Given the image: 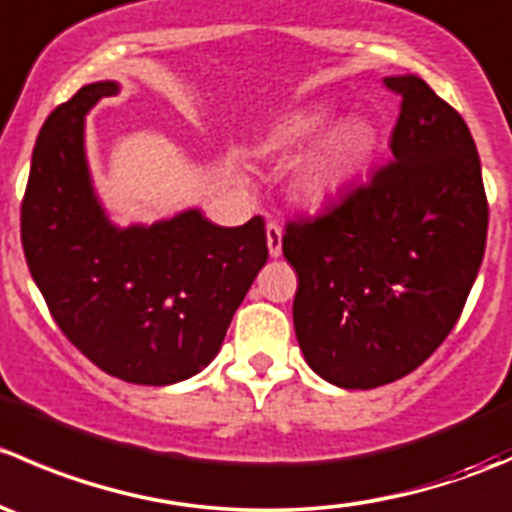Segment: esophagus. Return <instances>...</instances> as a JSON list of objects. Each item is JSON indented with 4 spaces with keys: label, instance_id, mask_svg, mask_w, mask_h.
<instances>
[{
    "label": "esophagus",
    "instance_id": "1",
    "mask_svg": "<svg viewBox=\"0 0 512 512\" xmlns=\"http://www.w3.org/2000/svg\"><path fill=\"white\" fill-rule=\"evenodd\" d=\"M267 247L272 257L282 255V227L277 223H267Z\"/></svg>",
    "mask_w": 512,
    "mask_h": 512
}]
</instances>
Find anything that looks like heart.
<instances>
[{"label": "heart", "mask_w": 512, "mask_h": 512, "mask_svg": "<svg viewBox=\"0 0 512 512\" xmlns=\"http://www.w3.org/2000/svg\"><path fill=\"white\" fill-rule=\"evenodd\" d=\"M327 123V113L314 111L309 116L299 118L289 136L292 141H304L312 133ZM371 148V128L361 121H347L339 128H334L322 146L317 148L312 160H309L307 170H304L302 180H299V193L309 200V203H324L332 198L349 178L361 160L366 158Z\"/></svg>", "instance_id": "obj_1"}]
</instances>
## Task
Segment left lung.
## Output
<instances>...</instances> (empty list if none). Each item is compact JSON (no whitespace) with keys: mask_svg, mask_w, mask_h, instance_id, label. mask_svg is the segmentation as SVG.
Listing matches in <instances>:
<instances>
[{"mask_svg":"<svg viewBox=\"0 0 512 512\" xmlns=\"http://www.w3.org/2000/svg\"><path fill=\"white\" fill-rule=\"evenodd\" d=\"M401 96L391 156L317 218L285 225L297 270L292 317L307 364L342 389L411 374L451 334L488 235L480 158L466 121L418 76Z\"/></svg>","mask_w":512,"mask_h":512,"instance_id":"1","label":"left lung"}]
</instances>
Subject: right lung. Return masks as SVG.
<instances>
[{
	"instance_id": "add662e5",
	"label": "right lung",
	"mask_w": 512,
	"mask_h": 512,
	"mask_svg": "<svg viewBox=\"0 0 512 512\" xmlns=\"http://www.w3.org/2000/svg\"><path fill=\"white\" fill-rule=\"evenodd\" d=\"M116 81L56 106L36 138L22 200V247L64 337L128 384L190 379L220 352L232 314L267 262L260 215L240 227L200 210L121 230L91 188L84 116Z\"/></svg>"
}]
</instances>
